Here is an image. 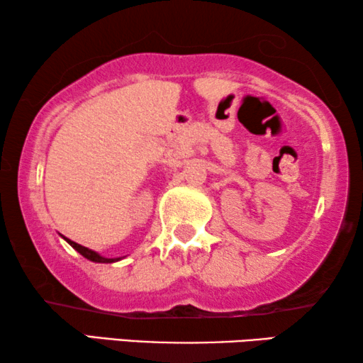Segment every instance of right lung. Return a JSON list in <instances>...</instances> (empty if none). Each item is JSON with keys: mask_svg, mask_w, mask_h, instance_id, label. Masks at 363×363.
<instances>
[{"mask_svg": "<svg viewBox=\"0 0 363 363\" xmlns=\"http://www.w3.org/2000/svg\"><path fill=\"white\" fill-rule=\"evenodd\" d=\"M66 241H67L69 245H71L77 252H81V255H82L84 257H87V259H91V261H94V262H113V261L121 259V257H117V259H108V257H104V256H101V255H97V252H94L92 250H89V247L77 245V242L67 240V238H66Z\"/></svg>", "mask_w": 363, "mask_h": 363, "instance_id": "add662e5", "label": "right lung"}]
</instances>
